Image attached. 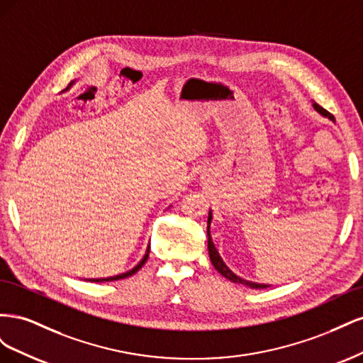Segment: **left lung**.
<instances>
[{
    "instance_id": "left-lung-1",
    "label": "left lung",
    "mask_w": 363,
    "mask_h": 363,
    "mask_svg": "<svg viewBox=\"0 0 363 363\" xmlns=\"http://www.w3.org/2000/svg\"><path fill=\"white\" fill-rule=\"evenodd\" d=\"M313 108H315L316 112H320L323 116L328 118L330 121H335V116H333L330 112H327L325 108H323L320 104L313 103ZM211 223H212V212H208V218H207V236H208V240H207V248H208V256H211V262H212V265L215 267V269H216L219 274H221V276H224L225 279H228L230 281H233V283L245 284V286H250V288H252V289H263V288H268L269 284H262V283H255V281L244 280V279L238 277L233 271H230V268H228V267L225 265V263L223 262L221 256H219L218 250L215 248V245H213V242H212V238H211Z\"/></svg>"
}]
</instances>
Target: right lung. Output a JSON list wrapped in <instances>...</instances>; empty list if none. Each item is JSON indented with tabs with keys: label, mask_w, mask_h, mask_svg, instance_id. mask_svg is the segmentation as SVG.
Instances as JSON below:
<instances>
[{
	"label": "right lung",
	"mask_w": 363,
	"mask_h": 363,
	"mask_svg": "<svg viewBox=\"0 0 363 363\" xmlns=\"http://www.w3.org/2000/svg\"><path fill=\"white\" fill-rule=\"evenodd\" d=\"M148 255H150V247L147 248V252H145V256L142 257V260L138 263V265L135 267V268H131L130 271H127V272H124V274H118V276H113V277H107V279H89V281H113V280H121V279H125V277H130V276H133L135 272H138L142 267L145 265V262H147V259H148Z\"/></svg>",
	"instance_id": "1"
}]
</instances>
